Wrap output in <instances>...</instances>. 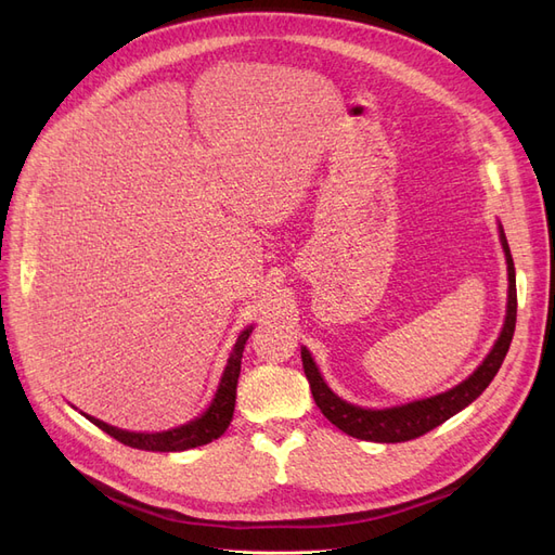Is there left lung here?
<instances>
[{"instance_id":"obj_1","label":"left lung","mask_w":555,"mask_h":555,"mask_svg":"<svg viewBox=\"0 0 555 555\" xmlns=\"http://www.w3.org/2000/svg\"><path fill=\"white\" fill-rule=\"evenodd\" d=\"M502 247H505V257H507V273H509V298H507V319L505 326H502L500 338L495 347L491 349V354L486 357V361L477 367V371L469 375L463 384H459L456 389H451L447 393H440L435 398L426 400H416L410 402V405L402 408H391V410H363L354 408L349 402L340 400L335 396L328 386L324 384L322 375H319L317 365L310 357V351L304 349L300 351V359H304V371L310 382V391L317 402V408L322 410V414L328 418L333 426H338L343 433L351 435V438L367 440V442H408L414 438H422L428 430L438 428L444 424L449 416L461 412L467 408L486 386L491 384V379L498 375L502 361H505L509 345H512V335L516 326V273H514V261H512V251L507 245L505 233L500 231Z\"/></svg>"}]
</instances>
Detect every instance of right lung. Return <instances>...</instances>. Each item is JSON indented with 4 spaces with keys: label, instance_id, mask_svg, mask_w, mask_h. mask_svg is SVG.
Returning <instances> with one entry per match:
<instances>
[{
    "label": "right lung",
    "instance_id": "right-lung-1",
    "mask_svg": "<svg viewBox=\"0 0 555 555\" xmlns=\"http://www.w3.org/2000/svg\"><path fill=\"white\" fill-rule=\"evenodd\" d=\"M249 333H251V328H245L238 335V343L231 351L222 382H220V389H217L210 408L198 418H194V422H190L188 426L164 430V433H129V430H120V428H113L104 422H99V418H94V416H88V414L86 416L96 428L108 433L111 438H115L117 442H122L133 449H145V451H184V449L201 447V444H208V442L217 440L229 428L231 418H233V408H236V386H238V375H241V359H243V349H245Z\"/></svg>",
    "mask_w": 555,
    "mask_h": 555
}]
</instances>
